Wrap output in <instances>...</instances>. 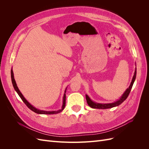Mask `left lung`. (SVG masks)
Segmentation results:
<instances>
[{
	"instance_id": "1",
	"label": "left lung",
	"mask_w": 149,
	"mask_h": 149,
	"mask_svg": "<svg viewBox=\"0 0 149 149\" xmlns=\"http://www.w3.org/2000/svg\"><path fill=\"white\" fill-rule=\"evenodd\" d=\"M136 71H135L134 73V75L132 78V82L130 83L129 87L126 89V91L124 92V93L123 94V95L121 96V97L119 99L118 101H117L114 102L112 103H109V104H100V103H96L93 101H92L90 98L88 97V95H86V101L88 104L92 108H94V109H109V108H112L113 107H116L118 106L119 105H120V104L123 103L126 99L127 98L129 94L131 91V89L132 88L133 84L134 83V81L136 79Z\"/></svg>"
}]
</instances>
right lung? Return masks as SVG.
Wrapping results in <instances>:
<instances>
[{"mask_svg":"<svg viewBox=\"0 0 149 149\" xmlns=\"http://www.w3.org/2000/svg\"><path fill=\"white\" fill-rule=\"evenodd\" d=\"M11 78H12V84H13V86L15 90L17 91V93L19 94V96L20 97V98L22 99V100L24 101V102L26 106H27L30 110H31L32 111L35 112V113H37V114H57V113H59V112H61L64 109V108L65 107V104H66V90H65V94H64V96H63V106H62V108L60 110H58V111H42V110H39L37 109V108L34 107L33 106H31L30 104L26 101L25 97H24V96L22 95V94L20 93V91H19V88H18L16 82L15 81L14 79V76H13V71L12 70H11Z\"/></svg>","mask_w":149,"mask_h":149,"instance_id":"obj_1","label":"right lung"}]
</instances>
